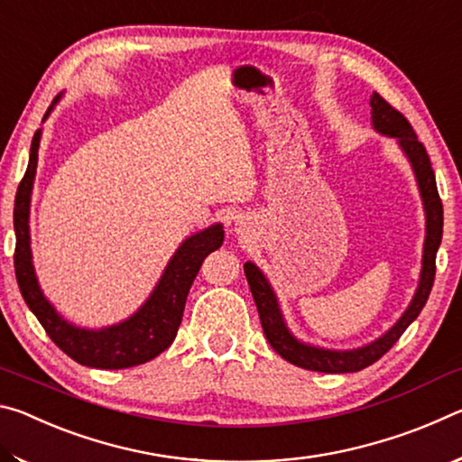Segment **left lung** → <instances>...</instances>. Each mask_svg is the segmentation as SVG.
<instances>
[{"instance_id":"obj_1","label":"left lung","mask_w":462,"mask_h":462,"mask_svg":"<svg viewBox=\"0 0 462 462\" xmlns=\"http://www.w3.org/2000/svg\"><path fill=\"white\" fill-rule=\"evenodd\" d=\"M371 107H373L371 109L373 126L377 128L381 134H389L400 140L402 148L405 151V154H408V159L411 161L413 171H416L421 199H424L426 245H424V263H421L424 267H421L420 287L408 311H405L400 322L391 328L383 338L374 340L365 348L338 353V350L314 348V346H306V344L297 342L293 336L287 332L283 318H281V311L277 306V300L275 295H273V289L269 287L267 279L263 277V273L256 269L253 263H246L245 264L246 281L250 285V291H253L256 310H259L263 332L267 336L269 344L277 355L285 358L287 363L301 366V369H308V371L356 373V371L366 369V366L373 363H377L379 358L402 338L405 328H408L413 319L420 316V311L426 306L428 295L432 291V285H434L436 253L442 240L444 216H442V199L440 195H438L432 162H430L426 146L420 143L416 132L411 128V124L400 112V109H395L387 99H383L379 93H373L371 96Z\"/></svg>"}]
</instances>
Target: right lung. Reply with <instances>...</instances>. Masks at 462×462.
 I'll use <instances>...</instances> for the list:
<instances>
[{
  "instance_id": "1",
  "label": "right lung",
  "mask_w": 462,
  "mask_h": 462,
  "mask_svg": "<svg viewBox=\"0 0 462 462\" xmlns=\"http://www.w3.org/2000/svg\"><path fill=\"white\" fill-rule=\"evenodd\" d=\"M57 101V99H54ZM49 114V112H46ZM46 118V116H44ZM38 144H41V130H36L30 146V162L26 175L18 185L14 203V228H15V250L14 269L18 287L24 297L26 306L42 324L49 338L57 344L62 353L69 355L79 365L93 369H128L152 361L162 350L175 340L179 326H181L187 293H189L193 279L198 277L201 263L209 253L222 246L224 230L220 224L187 238L169 263L165 275L143 308L126 322L106 328L99 332L79 330L65 319L59 318L49 301L41 293L36 283L32 256H30V234H28V212L30 193L36 175Z\"/></svg>"
}]
</instances>
